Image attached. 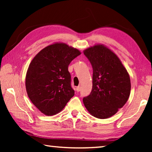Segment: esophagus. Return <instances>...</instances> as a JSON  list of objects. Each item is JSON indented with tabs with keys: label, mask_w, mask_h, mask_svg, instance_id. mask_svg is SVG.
<instances>
[{
	"label": "esophagus",
	"mask_w": 152,
	"mask_h": 152,
	"mask_svg": "<svg viewBox=\"0 0 152 152\" xmlns=\"http://www.w3.org/2000/svg\"><path fill=\"white\" fill-rule=\"evenodd\" d=\"M76 91H77L79 92V91H80V90H81V88H80V86H78V87H77V88H76Z\"/></svg>",
	"instance_id": "esophagus-1"
}]
</instances>
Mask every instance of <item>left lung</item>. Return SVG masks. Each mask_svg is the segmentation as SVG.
I'll return each mask as SVG.
<instances>
[{
  "label": "left lung",
  "instance_id": "1",
  "mask_svg": "<svg viewBox=\"0 0 152 152\" xmlns=\"http://www.w3.org/2000/svg\"><path fill=\"white\" fill-rule=\"evenodd\" d=\"M83 53L93 67V88L83 99L89 114L99 119L115 114L127 102L131 93V80L119 57L103 44L87 48Z\"/></svg>",
  "mask_w": 152,
  "mask_h": 152
}]
</instances>
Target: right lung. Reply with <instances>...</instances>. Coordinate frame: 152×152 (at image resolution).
<instances>
[{
	"instance_id": "1",
	"label": "right lung",
	"mask_w": 152,
	"mask_h": 152,
	"mask_svg": "<svg viewBox=\"0 0 152 152\" xmlns=\"http://www.w3.org/2000/svg\"><path fill=\"white\" fill-rule=\"evenodd\" d=\"M80 54L76 48L56 42L44 48L32 60L25 78L26 91L44 114H58L74 95L68 67Z\"/></svg>"
}]
</instances>
